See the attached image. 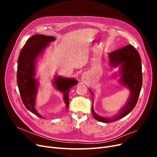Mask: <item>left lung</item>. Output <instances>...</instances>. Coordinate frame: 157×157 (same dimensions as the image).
Instances as JSON below:
<instances>
[{
    "label": "left lung",
    "instance_id": "1",
    "mask_svg": "<svg viewBox=\"0 0 157 157\" xmlns=\"http://www.w3.org/2000/svg\"><path fill=\"white\" fill-rule=\"evenodd\" d=\"M110 64L113 67L120 66L121 81L130 90V96L125 105L113 118H104L96 114L94 111L93 102L92 113L94 118L104 123L117 121L130 113L137 102L143 83L142 65L141 56L137 49L131 44L127 45L109 53ZM92 95V92L90 90ZM93 97V95H92ZM94 101V99H93Z\"/></svg>",
    "mask_w": 157,
    "mask_h": 157
}]
</instances>
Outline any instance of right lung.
<instances>
[{"instance_id": "obj_1", "label": "right lung", "mask_w": 157, "mask_h": 157, "mask_svg": "<svg viewBox=\"0 0 157 157\" xmlns=\"http://www.w3.org/2000/svg\"><path fill=\"white\" fill-rule=\"evenodd\" d=\"M55 40V38L53 36H46L42 34L32 36L23 46L18 59L17 84L22 102L28 110L43 118V117L35 108L37 90V82L34 78L35 76V62L39 54L49 45L48 43ZM54 83L56 89L63 92V98L67 109H68L69 89L77 85V80L57 77L55 79Z\"/></svg>"}]
</instances>
